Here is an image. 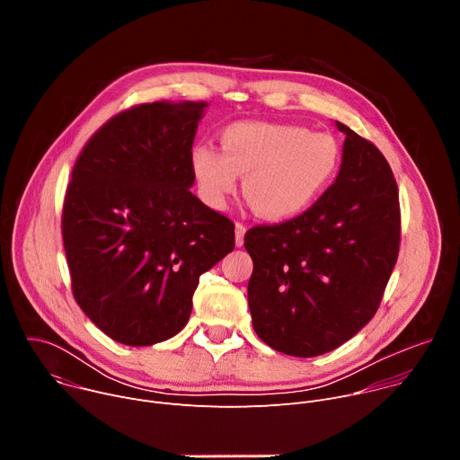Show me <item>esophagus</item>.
<instances>
[{"instance_id": "1", "label": "esophagus", "mask_w": 460, "mask_h": 460, "mask_svg": "<svg viewBox=\"0 0 460 460\" xmlns=\"http://www.w3.org/2000/svg\"><path fill=\"white\" fill-rule=\"evenodd\" d=\"M243 236H245V226H243V224H236V226H234V242H236V247H242V245H243Z\"/></svg>"}]
</instances>
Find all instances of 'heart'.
<instances>
[{
  "label": "heart",
  "instance_id": "b5f03b06",
  "mask_svg": "<svg viewBox=\"0 0 460 460\" xmlns=\"http://www.w3.org/2000/svg\"><path fill=\"white\" fill-rule=\"evenodd\" d=\"M220 149L199 146L190 156L204 202L226 209L243 176L245 199L273 222L311 209L335 183L342 164L333 135L280 121L231 123L220 133Z\"/></svg>",
  "mask_w": 460,
  "mask_h": 460
}]
</instances>
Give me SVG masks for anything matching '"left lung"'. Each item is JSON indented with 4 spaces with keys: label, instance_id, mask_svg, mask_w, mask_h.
<instances>
[{
    "label": "left lung",
    "instance_id": "left-lung-1",
    "mask_svg": "<svg viewBox=\"0 0 460 460\" xmlns=\"http://www.w3.org/2000/svg\"><path fill=\"white\" fill-rule=\"evenodd\" d=\"M346 135L335 183L300 217L252 227L247 300L256 335L291 357L330 353L373 318L397 264V181L382 153Z\"/></svg>",
    "mask_w": 460,
    "mask_h": 460
}]
</instances>
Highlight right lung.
<instances>
[{
  "label": "right lung",
  "mask_w": 460,
  "mask_h": 460,
  "mask_svg": "<svg viewBox=\"0 0 460 460\" xmlns=\"http://www.w3.org/2000/svg\"><path fill=\"white\" fill-rule=\"evenodd\" d=\"M206 102H155L89 140L63 204L82 311L112 341L153 346L183 330L200 275L234 249V226L189 190Z\"/></svg>",
  "instance_id": "1"
}]
</instances>
